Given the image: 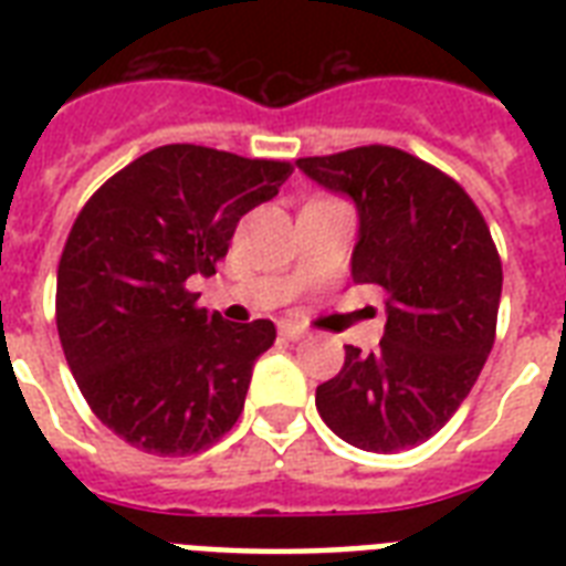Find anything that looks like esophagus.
Listing matches in <instances>:
<instances>
[{
  "instance_id": "34e87169",
  "label": "esophagus",
  "mask_w": 566,
  "mask_h": 566,
  "mask_svg": "<svg viewBox=\"0 0 566 566\" xmlns=\"http://www.w3.org/2000/svg\"><path fill=\"white\" fill-rule=\"evenodd\" d=\"M279 335H282L284 340H302L305 332H302L300 326H293V323H282V326H279Z\"/></svg>"
}]
</instances>
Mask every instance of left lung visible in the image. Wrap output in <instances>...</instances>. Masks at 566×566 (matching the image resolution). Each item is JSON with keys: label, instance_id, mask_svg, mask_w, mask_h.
<instances>
[{"label": "left lung", "instance_id": "obj_1", "mask_svg": "<svg viewBox=\"0 0 566 566\" xmlns=\"http://www.w3.org/2000/svg\"><path fill=\"white\" fill-rule=\"evenodd\" d=\"M319 188L353 199V282L387 293L376 353L346 346L344 370L317 387L337 438L367 452L429 440L464 402L496 335L502 264L464 188L394 146L296 161Z\"/></svg>", "mask_w": 566, "mask_h": 566}]
</instances>
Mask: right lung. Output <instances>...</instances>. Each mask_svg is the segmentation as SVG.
Wrapping results in <instances>:
<instances>
[{
    "label": "right lung",
    "instance_id": "obj_1",
    "mask_svg": "<svg viewBox=\"0 0 566 566\" xmlns=\"http://www.w3.org/2000/svg\"><path fill=\"white\" fill-rule=\"evenodd\" d=\"M291 172L208 146H158L75 217L57 264V337L93 413L135 449L196 455L238 422L275 326L196 308L185 284L217 273L240 217Z\"/></svg>",
    "mask_w": 566,
    "mask_h": 566
}]
</instances>
